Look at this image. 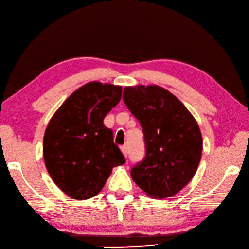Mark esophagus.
<instances>
[{
    "label": "esophagus",
    "mask_w": 249,
    "mask_h": 249,
    "mask_svg": "<svg viewBox=\"0 0 249 249\" xmlns=\"http://www.w3.org/2000/svg\"><path fill=\"white\" fill-rule=\"evenodd\" d=\"M120 150H121V152H123V154L124 155V157L128 156V147H126V145H123V147L120 148Z\"/></svg>",
    "instance_id": "1"
}]
</instances>
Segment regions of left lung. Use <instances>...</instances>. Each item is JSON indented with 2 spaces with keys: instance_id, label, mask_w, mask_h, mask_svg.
Here are the masks:
<instances>
[{
  "instance_id": "1",
  "label": "left lung",
  "mask_w": 249,
  "mask_h": 249,
  "mask_svg": "<svg viewBox=\"0 0 249 249\" xmlns=\"http://www.w3.org/2000/svg\"><path fill=\"white\" fill-rule=\"evenodd\" d=\"M123 98L142 124L145 156L131 178L145 195L171 197L189 183L202 157L203 138L187 107L159 86L125 87Z\"/></svg>"
}]
</instances>
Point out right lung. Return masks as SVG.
<instances>
[{"label":"right lung","mask_w":249,"mask_h":249,"mask_svg":"<svg viewBox=\"0 0 249 249\" xmlns=\"http://www.w3.org/2000/svg\"><path fill=\"white\" fill-rule=\"evenodd\" d=\"M123 89L89 82L75 90L48 123L43 138L45 166L53 183L75 199L98 195L112 169L125 162L104 124Z\"/></svg>","instance_id":"right-lung-1"}]
</instances>
